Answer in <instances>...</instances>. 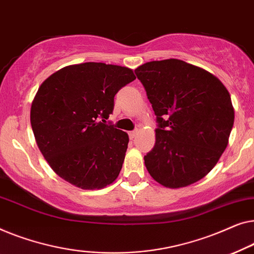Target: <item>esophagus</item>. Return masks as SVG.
I'll use <instances>...</instances> for the list:
<instances>
[{
  "label": "esophagus",
  "mask_w": 254,
  "mask_h": 254,
  "mask_svg": "<svg viewBox=\"0 0 254 254\" xmlns=\"http://www.w3.org/2000/svg\"><path fill=\"white\" fill-rule=\"evenodd\" d=\"M137 132H138L137 128H135V130H133V131L128 132V137H130V139H133L135 135H137Z\"/></svg>",
  "instance_id": "1"
}]
</instances>
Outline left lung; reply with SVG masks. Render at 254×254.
Here are the masks:
<instances>
[{
  "mask_svg": "<svg viewBox=\"0 0 254 254\" xmlns=\"http://www.w3.org/2000/svg\"><path fill=\"white\" fill-rule=\"evenodd\" d=\"M156 116L155 145L144 156L148 173L177 189L205 177L228 145L235 113L215 76L184 61H153L134 70Z\"/></svg>",
  "mask_w": 254,
  "mask_h": 254,
  "instance_id": "8db88e82",
  "label": "left lung"
}]
</instances>
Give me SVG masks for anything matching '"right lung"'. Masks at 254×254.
I'll return each mask as SVG.
<instances>
[{"instance_id":"right-lung-1","label":"right lung","mask_w":254,"mask_h":254,"mask_svg":"<svg viewBox=\"0 0 254 254\" xmlns=\"http://www.w3.org/2000/svg\"><path fill=\"white\" fill-rule=\"evenodd\" d=\"M134 79L128 67L87 62L63 67L41 84L31 126L39 149L61 178L84 190L116 180L128 135L99 120H108L116 93Z\"/></svg>"}]
</instances>
